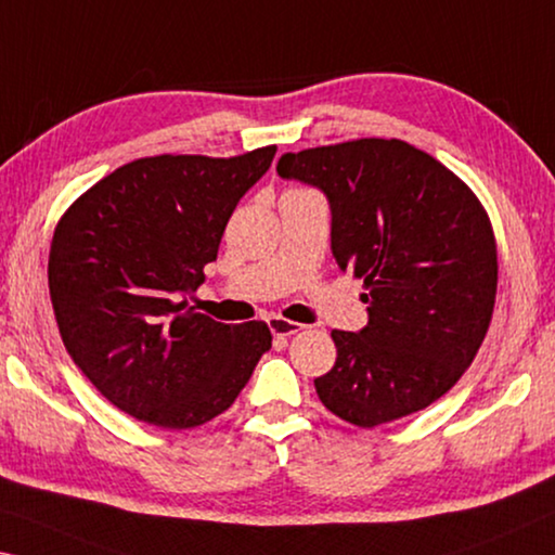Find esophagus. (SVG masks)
Listing matches in <instances>:
<instances>
[{"instance_id":"34e87169","label":"esophagus","mask_w":555,"mask_h":555,"mask_svg":"<svg viewBox=\"0 0 555 555\" xmlns=\"http://www.w3.org/2000/svg\"><path fill=\"white\" fill-rule=\"evenodd\" d=\"M267 323H269V328H271V333H274L276 338H292L294 333H298V331L304 328L301 323L286 321V319H281V315H269Z\"/></svg>"}]
</instances>
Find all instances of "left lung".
<instances>
[{
    "mask_svg": "<svg viewBox=\"0 0 555 555\" xmlns=\"http://www.w3.org/2000/svg\"><path fill=\"white\" fill-rule=\"evenodd\" d=\"M276 172L328 197L333 257L367 292L365 328L331 333L338 358L313 380L321 402L358 427L425 410L472 365L494 313L487 209L452 170L398 138L286 153Z\"/></svg>",
    "mask_w": 555,
    "mask_h": 555,
    "instance_id": "1",
    "label": "left lung"
}]
</instances>
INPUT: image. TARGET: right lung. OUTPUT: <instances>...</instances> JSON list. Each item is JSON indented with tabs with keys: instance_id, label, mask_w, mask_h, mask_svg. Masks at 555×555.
<instances>
[{
	"instance_id": "right-lung-1",
	"label": "right lung",
	"mask_w": 555,
	"mask_h": 555,
	"mask_svg": "<svg viewBox=\"0 0 555 555\" xmlns=\"http://www.w3.org/2000/svg\"><path fill=\"white\" fill-rule=\"evenodd\" d=\"M276 145L236 157L155 155L113 170L59 219L49 294L61 340L105 400L163 429L230 408L271 348L263 321L219 323L188 296Z\"/></svg>"
}]
</instances>
